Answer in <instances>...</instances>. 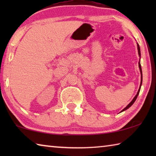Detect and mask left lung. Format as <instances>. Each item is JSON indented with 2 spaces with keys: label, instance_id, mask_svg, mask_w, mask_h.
<instances>
[{
  "label": "left lung",
  "instance_id": "left-lung-1",
  "mask_svg": "<svg viewBox=\"0 0 156 156\" xmlns=\"http://www.w3.org/2000/svg\"><path fill=\"white\" fill-rule=\"evenodd\" d=\"M137 46H138V54H139V56L140 57V46H139V44H138V43H137ZM138 65H139V68H140V73H141V83H140V88H139V89H138V93H137V94L136 95V96L134 97V98L132 100V101L130 102V103H129L127 106H126L125 109H123L122 111H121V112H124V111H125V110H126L127 109H129V107H130L132 105H133V103H134V102L136 101V98H137V97H138V94H139V93H140V87H141V85H142V68H141V65H140V62H139L138 63Z\"/></svg>",
  "mask_w": 156,
  "mask_h": 156
}]
</instances>
